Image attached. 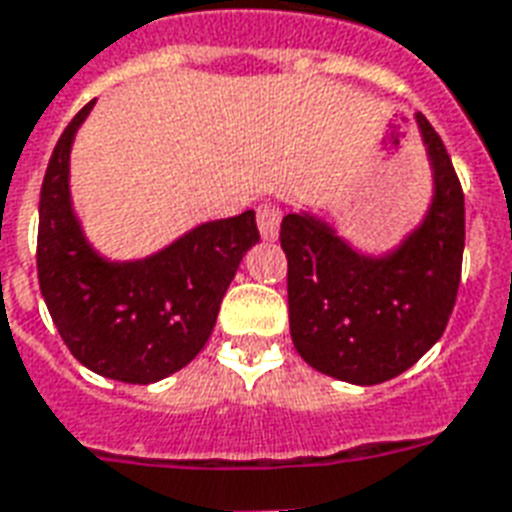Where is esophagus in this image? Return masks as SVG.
<instances>
[{
    "label": "esophagus",
    "mask_w": 512,
    "mask_h": 512,
    "mask_svg": "<svg viewBox=\"0 0 512 512\" xmlns=\"http://www.w3.org/2000/svg\"><path fill=\"white\" fill-rule=\"evenodd\" d=\"M280 219H283L280 205H275V202H264V205H259L256 221H259V232L264 240H275L277 229H280Z\"/></svg>",
    "instance_id": "obj_1"
}]
</instances>
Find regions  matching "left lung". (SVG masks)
I'll list each match as a JSON object with an SVG mask.
<instances>
[{"label":"left lung","instance_id":"8db88e82","mask_svg":"<svg viewBox=\"0 0 512 512\" xmlns=\"http://www.w3.org/2000/svg\"><path fill=\"white\" fill-rule=\"evenodd\" d=\"M433 168V202L406 240L384 256L355 251L310 213H288L293 347L320 374L379 384L411 368L446 331L465 251V194L433 125L417 114Z\"/></svg>","mask_w":512,"mask_h":512}]
</instances>
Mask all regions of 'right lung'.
<instances>
[{
    "label": "right lung",
    "mask_w": 512,
    "mask_h": 512,
    "mask_svg": "<svg viewBox=\"0 0 512 512\" xmlns=\"http://www.w3.org/2000/svg\"><path fill=\"white\" fill-rule=\"evenodd\" d=\"M95 101L69 122L39 194V288L71 355L106 379L152 384L192 363L211 339L256 213L205 221L138 261H109L87 243L71 208L69 154Z\"/></svg>",
    "instance_id": "add662e5"
}]
</instances>
